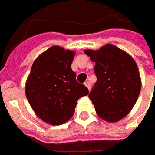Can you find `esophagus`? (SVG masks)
Listing matches in <instances>:
<instances>
[{"mask_svg":"<svg viewBox=\"0 0 155 155\" xmlns=\"http://www.w3.org/2000/svg\"><path fill=\"white\" fill-rule=\"evenodd\" d=\"M84 85L88 88V90H89V91L91 90V84H90V83H89V82H85V83H84Z\"/></svg>","mask_w":155,"mask_h":155,"instance_id":"34e87169","label":"esophagus"}]
</instances>
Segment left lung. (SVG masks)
Listing matches in <instances>:
<instances>
[{"label":"left lung","mask_w":155,"mask_h":155,"mask_svg":"<svg viewBox=\"0 0 155 155\" xmlns=\"http://www.w3.org/2000/svg\"><path fill=\"white\" fill-rule=\"evenodd\" d=\"M96 63L97 82L89 97L97 116L109 122L122 120L131 111L140 95V73L134 59L111 44L99 50H84Z\"/></svg>","instance_id":"1"}]
</instances>
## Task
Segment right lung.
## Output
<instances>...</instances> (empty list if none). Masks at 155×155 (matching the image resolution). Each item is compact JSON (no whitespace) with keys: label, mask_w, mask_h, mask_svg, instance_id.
<instances>
[{"label":"right lung","mask_w":155,"mask_h":155,"mask_svg":"<svg viewBox=\"0 0 155 155\" xmlns=\"http://www.w3.org/2000/svg\"><path fill=\"white\" fill-rule=\"evenodd\" d=\"M75 51L53 45L34 60L25 93L34 113L51 125H60L74 114L77 102L89 94L76 80L71 65Z\"/></svg>","instance_id":"obj_1"}]
</instances>
